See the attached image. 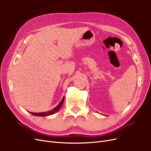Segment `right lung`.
<instances>
[{
    "instance_id": "obj_1",
    "label": "right lung",
    "mask_w": 151,
    "mask_h": 151,
    "mask_svg": "<svg viewBox=\"0 0 151 151\" xmlns=\"http://www.w3.org/2000/svg\"><path fill=\"white\" fill-rule=\"evenodd\" d=\"M63 101H64V97L62 98V101L60 102V103H59L55 108H54L53 109H52V110H50V111H46V112H42V113L30 112V113L32 114V115H34V116H48V115H53V114L55 113L57 111H58L59 110V109H60V108H61L62 105L63 103Z\"/></svg>"
}]
</instances>
